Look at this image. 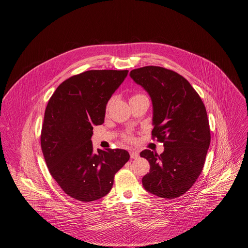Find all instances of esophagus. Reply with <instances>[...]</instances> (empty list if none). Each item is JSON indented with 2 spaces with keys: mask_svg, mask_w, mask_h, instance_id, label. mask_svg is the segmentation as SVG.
<instances>
[{
  "mask_svg": "<svg viewBox=\"0 0 248 248\" xmlns=\"http://www.w3.org/2000/svg\"><path fill=\"white\" fill-rule=\"evenodd\" d=\"M139 157V153L137 151H131L130 152V158L131 159H136Z\"/></svg>",
  "mask_w": 248,
  "mask_h": 248,
  "instance_id": "esophagus-1",
  "label": "esophagus"
}]
</instances>
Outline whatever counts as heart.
Returning <instances> with one entry per match:
<instances>
[{
  "label": "heart",
  "mask_w": 248,
  "mask_h": 248,
  "mask_svg": "<svg viewBox=\"0 0 248 248\" xmlns=\"http://www.w3.org/2000/svg\"><path fill=\"white\" fill-rule=\"evenodd\" d=\"M140 97H146L144 94H140V93H137V94H134L131 96L130 99H133V98H140ZM124 140L127 141V142H133L134 141V138L131 136V135H124Z\"/></svg>",
  "instance_id": "b5f03b06"
}]
</instances>
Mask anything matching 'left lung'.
<instances>
[{
  "instance_id": "8db88e82",
  "label": "left lung",
  "mask_w": 248,
  "mask_h": 248,
  "mask_svg": "<svg viewBox=\"0 0 248 248\" xmlns=\"http://www.w3.org/2000/svg\"><path fill=\"white\" fill-rule=\"evenodd\" d=\"M130 77L152 99V138L165 147L160 155L148 149L140 153L150 164L142 185L158 197L178 198L194 185L204 167L211 140L204 103L173 70L148 65L132 69Z\"/></svg>"
}]
</instances>
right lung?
Wrapping results in <instances>:
<instances>
[{"mask_svg": "<svg viewBox=\"0 0 248 248\" xmlns=\"http://www.w3.org/2000/svg\"><path fill=\"white\" fill-rule=\"evenodd\" d=\"M128 70L94 69L70 77L51 96L41 148L54 180L68 196L90 202L111 190L115 174L129 160L123 149L93 151V125L104 123L106 105Z\"/></svg>", "mask_w": 248, "mask_h": 248, "instance_id": "right-lung-1", "label": "right lung"}]
</instances>
